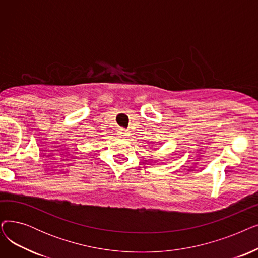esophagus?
<instances>
[{
    "mask_svg": "<svg viewBox=\"0 0 258 258\" xmlns=\"http://www.w3.org/2000/svg\"><path fill=\"white\" fill-rule=\"evenodd\" d=\"M118 135H119L120 138H126V137L128 136V133H127V131H125V130L120 128V130L118 131Z\"/></svg>",
    "mask_w": 258,
    "mask_h": 258,
    "instance_id": "34e87169",
    "label": "esophagus"
}]
</instances>
